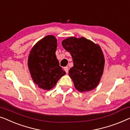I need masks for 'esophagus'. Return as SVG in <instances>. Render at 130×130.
Segmentation results:
<instances>
[{"instance_id":"obj_1","label":"esophagus","mask_w":130,"mask_h":130,"mask_svg":"<svg viewBox=\"0 0 130 130\" xmlns=\"http://www.w3.org/2000/svg\"><path fill=\"white\" fill-rule=\"evenodd\" d=\"M64 71H66V73H68V72H69V67H65L64 68Z\"/></svg>"}]
</instances>
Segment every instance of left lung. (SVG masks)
Returning a JSON list of instances; mask_svg holds the SVG:
<instances>
[{"label":"left lung","instance_id":"1","mask_svg":"<svg viewBox=\"0 0 130 130\" xmlns=\"http://www.w3.org/2000/svg\"><path fill=\"white\" fill-rule=\"evenodd\" d=\"M61 44L72 57L74 66L70 69L69 75L75 88L80 92L95 88L102 76L105 63L99 45L83 37H69Z\"/></svg>","mask_w":130,"mask_h":130}]
</instances>
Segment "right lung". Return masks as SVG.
<instances>
[{
	"label": "right lung",
	"instance_id": "obj_1",
	"mask_svg": "<svg viewBox=\"0 0 130 130\" xmlns=\"http://www.w3.org/2000/svg\"><path fill=\"white\" fill-rule=\"evenodd\" d=\"M57 39L48 35L31 48L28 58V67L33 82L39 87L49 90L66 74L56 56Z\"/></svg>",
	"mask_w": 130,
	"mask_h": 130
}]
</instances>
